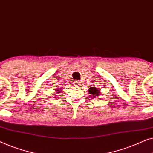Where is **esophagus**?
Instances as JSON below:
<instances>
[{"label":"esophagus","instance_id":"esophagus-1","mask_svg":"<svg viewBox=\"0 0 153 153\" xmlns=\"http://www.w3.org/2000/svg\"><path fill=\"white\" fill-rule=\"evenodd\" d=\"M74 84L76 85H79V84H80V82H79V81H74Z\"/></svg>","mask_w":153,"mask_h":153}]
</instances>
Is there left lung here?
<instances>
[{"instance_id": "obj_1", "label": "left lung", "mask_w": 153, "mask_h": 153, "mask_svg": "<svg viewBox=\"0 0 153 153\" xmlns=\"http://www.w3.org/2000/svg\"><path fill=\"white\" fill-rule=\"evenodd\" d=\"M88 92H89V93L91 94V95H92V96H93V98H94V97L95 98L97 96L99 95L100 93V90H98L97 88H94V87L90 88L88 90Z\"/></svg>"}]
</instances>
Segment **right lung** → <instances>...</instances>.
I'll list each match as a JSON object with an SVG mask.
<instances>
[{
    "label": "right lung",
    "mask_w": 153,
    "mask_h": 153,
    "mask_svg": "<svg viewBox=\"0 0 153 153\" xmlns=\"http://www.w3.org/2000/svg\"><path fill=\"white\" fill-rule=\"evenodd\" d=\"M56 93H59V91H57V92H56Z\"/></svg>",
    "instance_id": "obj_1"
}]
</instances>
